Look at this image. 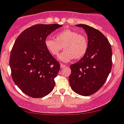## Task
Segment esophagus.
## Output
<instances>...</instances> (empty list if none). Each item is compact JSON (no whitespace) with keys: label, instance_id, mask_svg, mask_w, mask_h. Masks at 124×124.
<instances>
[{"label":"esophagus","instance_id":"esophagus-1","mask_svg":"<svg viewBox=\"0 0 124 124\" xmlns=\"http://www.w3.org/2000/svg\"><path fill=\"white\" fill-rule=\"evenodd\" d=\"M61 65V68H64L66 67V66L65 64H63V63H61V65Z\"/></svg>","mask_w":124,"mask_h":124}]
</instances>
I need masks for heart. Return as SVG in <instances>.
I'll list each match as a JSON object with an SVG mask.
<instances>
[{
  "instance_id": "1",
  "label": "heart",
  "mask_w": 124,
  "mask_h": 124,
  "mask_svg": "<svg viewBox=\"0 0 124 124\" xmlns=\"http://www.w3.org/2000/svg\"><path fill=\"white\" fill-rule=\"evenodd\" d=\"M45 46L54 56L58 55L63 46L65 50L59 55L58 59L68 62L74 58L79 59L85 55L88 48V41L85 35L71 30H63L56 34V40L46 38Z\"/></svg>"
}]
</instances>
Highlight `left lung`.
<instances>
[{"label": "left lung", "instance_id": "obj_1", "mask_svg": "<svg viewBox=\"0 0 124 124\" xmlns=\"http://www.w3.org/2000/svg\"><path fill=\"white\" fill-rule=\"evenodd\" d=\"M75 25L85 30L88 48L78 62L70 66L69 81L74 92L81 96H90L103 85L111 71V46L106 37L96 28L85 24Z\"/></svg>", "mask_w": 124, "mask_h": 124}]
</instances>
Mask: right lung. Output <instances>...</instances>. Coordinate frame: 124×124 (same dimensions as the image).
I'll return each instance as SVG.
<instances>
[{
    "label": "right lung",
    "instance_id": "right-lung-1",
    "mask_svg": "<svg viewBox=\"0 0 124 124\" xmlns=\"http://www.w3.org/2000/svg\"><path fill=\"white\" fill-rule=\"evenodd\" d=\"M59 24H36L25 30L10 52L9 65L13 81L22 92L33 98L49 94L55 85L60 64L49 53L45 40Z\"/></svg>",
    "mask_w": 124,
    "mask_h": 124
}]
</instances>
